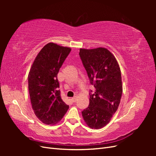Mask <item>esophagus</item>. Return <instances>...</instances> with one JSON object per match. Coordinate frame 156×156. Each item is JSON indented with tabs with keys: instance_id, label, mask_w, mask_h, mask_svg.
<instances>
[{
	"instance_id": "esophagus-1",
	"label": "esophagus",
	"mask_w": 156,
	"mask_h": 156,
	"mask_svg": "<svg viewBox=\"0 0 156 156\" xmlns=\"http://www.w3.org/2000/svg\"><path fill=\"white\" fill-rule=\"evenodd\" d=\"M77 96H74L73 98H72V101H73V102H75V101H76V100H77Z\"/></svg>"
}]
</instances>
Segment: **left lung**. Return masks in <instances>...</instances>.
<instances>
[{
  "instance_id": "left-lung-1",
  "label": "left lung",
  "mask_w": 156,
  "mask_h": 156,
  "mask_svg": "<svg viewBox=\"0 0 156 156\" xmlns=\"http://www.w3.org/2000/svg\"><path fill=\"white\" fill-rule=\"evenodd\" d=\"M79 56L90 83L95 88V92L89 93V105L82 115L90 128L100 129L110 122L119 106L122 94L120 69L114 55L105 48L80 49Z\"/></svg>"
}]
</instances>
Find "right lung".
Wrapping results in <instances>:
<instances>
[{
  "instance_id": "1",
  "label": "right lung",
  "mask_w": 156,
  "mask_h": 156,
  "mask_svg": "<svg viewBox=\"0 0 156 156\" xmlns=\"http://www.w3.org/2000/svg\"><path fill=\"white\" fill-rule=\"evenodd\" d=\"M70 51L67 47L46 44L29 72L28 83L32 107L37 119L45 124L57 123L69 108L61 98L57 75Z\"/></svg>"
}]
</instances>
